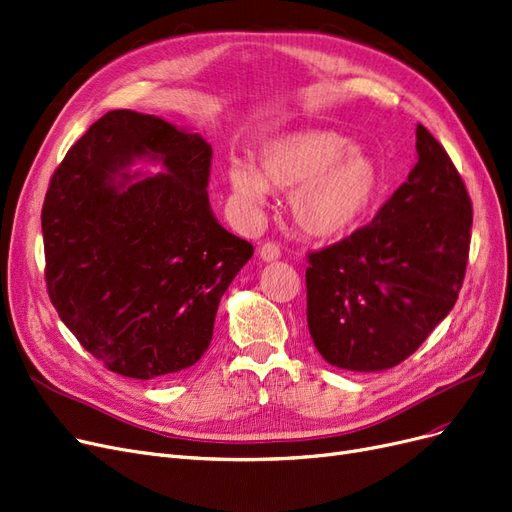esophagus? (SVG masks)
<instances>
[{
    "mask_svg": "<svg viewBox=\"0 0 512 512\" xmlns=\"http://www.w3.org/2000/svg\"><path fill=\"white\" fill-rule=\"evenodd\" d=\"M259 257L263 259V261H276L278 257H280V249H278V244H274V242H266L259 249Z\"/></svg>",
    "mask_w": 512,
    "mask_h": 512,
    "instance_id": "esophagus-1",
    "label": "esophagus"
}]
</instances>
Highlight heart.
Wrapping results in <instances>:
<instances>
[{
	"label": "heart",
	"instance_id": "b5f03b06",
	"mask_svg": "<svg viewBox=\"0 0 512 512\" xmlns=\"http://www.w3.org/2000/svg\"><path fill=\"white\" fill-rule=\"evenodd\" d=\"M225 181L244 213H259L268 189L289 192V211L312 238L350 234L375 206L382 173L367 151L335 130L308 128L278 135L257 151V166L230 160Z\"/></svg>",
	"mask_w": 512,
	"mask_h": 512
}]
</instances>
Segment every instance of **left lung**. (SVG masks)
<instances>
[{"instance_id":"8db88e82","label":"left lung","mask_w":512,"mask_h":512,"mask_svg":"<svg viewBox=\"0 0 512 512\" xmlns=\"http://www.w3.org/2000/svg\"><path fill=\"white\" fill-rule=\"evenodd\" d=\"M415 139L418 162L373 221L308 255V329L333 367L403 363L462 289L472 204L443 145L422 124Z\"/></svg>"}]
</instances>
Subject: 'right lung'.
<instances>
[{"mask_svg":"<svg viewBox=\"0 0 512 512\" xmlns=\"http://www.w3.org/2000/svg\"><path fill=\"white\" fill-rule=\"evenodd\" d=\"M213 149L198 132L130 109L109 111L50 179L42 208L46 287L78 342L132 380L200 361L219 301L253 257L215 219ZM141 159L158 176L130 174Z\"/></svg>","mask_w":512,"mask_h":512,"instance_id":"add662e5","label":"right lung"}]
</instances>
